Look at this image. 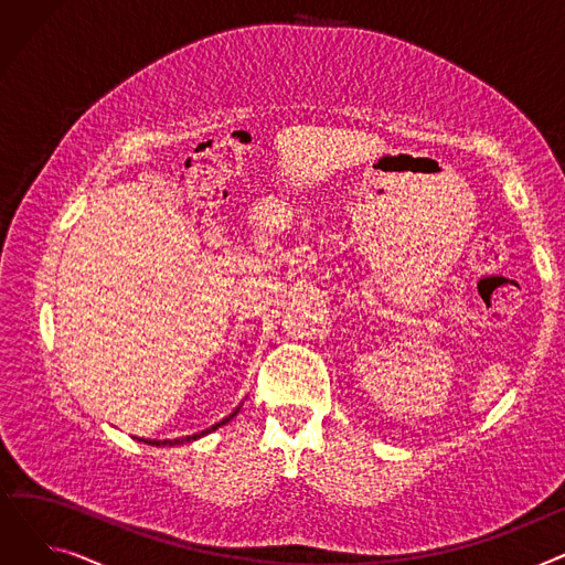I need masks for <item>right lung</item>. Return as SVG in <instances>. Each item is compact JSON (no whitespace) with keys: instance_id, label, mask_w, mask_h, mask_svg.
I'll list each match as a JSON object with an SVG mask.
<instances>
[{"instance_id":"add662e5","label":"right lung","mask_w":565,"mask_h":565,"mask_svg":"<svg viewBox=\"0 0 565 565\" xmlns=\"http://www.w3.org/2000/svg\"><path fill=\"white\" fill-rule=\"evenodd\" d=\"M237 409H241V407H237ZM237 409H235L233 414H228V417H226V419H222L220 424H215V426H211V428H205V430H201V433H196V435H190V437H181V439H143V441H146V444H158V447H160V444H169V447H173V444H185V441H192V439H196V437H201V435H207V433L217 430L220 426L228 424V422L235 417V414H237Z\"/></svg>"}]
</instances>
